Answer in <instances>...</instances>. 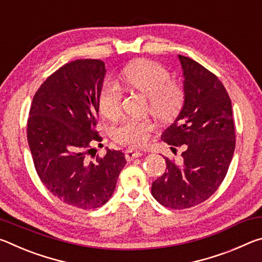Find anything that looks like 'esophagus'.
Instances as JSON below:
<instances>
[{
    "instance_id": "34e87169",
    "label": "esophagus",
    "mask_w": 262,
    "mask_h": 262,
    "mask_svg": "<svg viewBox=\"0 0 262 262\" xmlns=\"http://www.w3.org/2000/svg\"><path fill=\"white\" fill-rule=\"evenodd\" d=\"M142 155H143V152L140 151V150H135V149H129V150H126L125 152V157L128 162L133 161L134 158H137V157H141Z\"/></svg>"
}]
</instances>
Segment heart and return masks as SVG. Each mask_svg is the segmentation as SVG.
Masks as SVG:
<instances>
[{
	"mask_svg": "<svg viewBox=\"0 0 262 262\" xmlns=\"http://www.w3.org/2000/svg\"><path fill=\"white\" fill-rule=\"evenodd\" d=\"M126 86L143 94L149 99L150 112L159 121L170 122L180 113L185 103V92L179 84L171 81L168 70L157 62L136 61L125 68L121 75ZM122 89L114 81H106L100 89L99 110L106 118L117 117L121 110ZM150 121L125 119L112 127L111 134L121 144L139 147L152 130Z\"/></svg>",
	"mask_w": 262,
	"mask_h": 262,
	"instance_id": "obj_1",
	"label": "heart"
}]
</instances>
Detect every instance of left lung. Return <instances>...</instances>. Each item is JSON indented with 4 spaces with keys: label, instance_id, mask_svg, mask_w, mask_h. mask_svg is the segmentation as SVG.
<instances>
[{
    "label": "left lung",
    "instance_id": "1",
    "mask_svg": "<svg viewBox=\"0 0 262 262\" xmlns=\"http://www.w3.org/2000/svg\"><path fill=\"white\" fill-rule=\"evenodd\" d=\"M184 74L185 103L162 140L183 147L181 161L166 157V170L155 180L151 194L164 207L186 209L206 201L227 176L236 134L231 99L216 75L196 61L178 55Z\"/></svg>",
    "mask_w": 262,
    "mask_h": 262
}]
</instances>
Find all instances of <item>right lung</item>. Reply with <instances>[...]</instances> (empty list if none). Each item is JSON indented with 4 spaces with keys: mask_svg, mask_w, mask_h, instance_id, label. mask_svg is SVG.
<instances>
[{
    "mask_svg": "<svg viewBox=\"0 0 262 262\" xmlns=\"http://www.w3.org/2000/svg\"><path fill=\"white\" fill-rule=\"evenodd\" d=\"M105 74L101 60L66 63L41 84L30 108L28 141L39 178L59 200L81 209L105 205L126 165L119 150L88 158L103 140L96 126Z\"/></svg>",
    "mask_w": 262,
    "mask_h": 262,
    "instance_id": "1",
    "label": "right lung"
}]
</instances>
